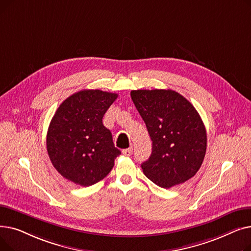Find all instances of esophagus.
Here are the masks:
<instances>
[{"mask_svg":"<svg viewBox=\"0 0 251 251\" xmlns=\"http://www.w3.org/2000/svg\"><path fill=\"white\" fill-rule=\"evenodd\" d=\"M122 153L126 156H130L131 154H132V148H129V149H126V150H123L122 151Z\"/></svg>","mask_w":251,"mask_h":251,"instance_id":"esophagus-1","label":"esophagus"}]
</instances>
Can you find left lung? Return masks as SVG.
<instances>
[{"instance_id":"left-lung-1","label":"left lung","mask_w":251,"mask_h":251,"mask_svg":"<svg viewBox=\"0 0 251 251\" xmlns=\"http://www.w3.org/2000/svg\"><path fill=\"white\" fill-rule=\"evenodd\" d=\"M130 96L152 141L143 174L167 189L192 178L204 159L206 131L191 102L172 89H138Z\"/></svg>"}]
</instances>
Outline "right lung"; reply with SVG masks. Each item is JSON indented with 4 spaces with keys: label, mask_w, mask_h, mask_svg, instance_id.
I'll return each mask as SVG.
<instances>
[{
    "label": "right lung",
    "mask_w": 251,
    "mask_h": 251,
    "mask_svg": "<svg viewBox=\"0 0 251 251\" xmlns=\"http://www.w3.org/2000/svg\"><path fill=\"white\" fill-rule=\"evenodd\" d=\"M118 98L100 89H84L66 99L49 126L47 150L58 172L87 187L107 176L121 151L115 148L102 117Z\"/></svg>",
    "instance_id": "add662e5"
}]
</instances>
